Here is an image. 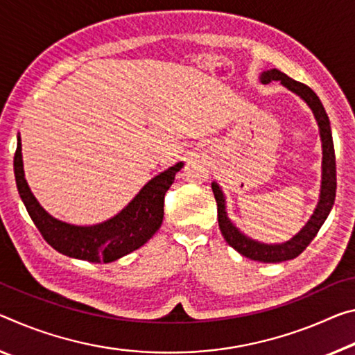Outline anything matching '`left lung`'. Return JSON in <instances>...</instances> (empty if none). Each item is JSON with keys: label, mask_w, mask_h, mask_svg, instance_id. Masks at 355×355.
<instances>
[{"label": "left lung", "mask_w": 355, "mask_h": 355, "mask_svg": "<svg viewBox=\"0 0 355 355\" xmlns=\"http://www.w3.org/2000/svg\"><path fill=\"white\" fill-rule=\"evenodd\" d=\"M259 80L263 81V83L280 81L284 88H288L289 91L294 92V94H297L302 101L310 107L313 114H315V119L319 127V137H321L322 143L321 190H319V201L315 207V212L311 214L310 220L305 223L304 228H302L297 234L293 236L289 241L282 243H264L243 234V232L231 222L228 212H226V198L223 195V190L217 182H212V191L217 201L218 226L225 241L228 242L236 252H239L242 257L245 258L259 261V263H282V261L294 259L295 257H299V254L309 247V243L315 239L319 228H321L330 211H332L336 191L335 149L329 116L325 113L322 103L315 94V91L309 88L306 85L300 83V81L289 78L286 73L280 72L278 69L264 71L259 75Z\"/></svg>", "instance_id": "left-lung-1"}]
</instances>
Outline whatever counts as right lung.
I'll list each match as a JSON object with an SVG mask.
<instances>
[{"label":"right lung","mask_w":355,"mask_h":355,"mask_svg":"<svg viewBox=\"0 0 355 355\" xmlns=\"http://www.w3.org/2000/svg\"><path fill=\"white\" fill-rule=\"evenodd\" d=\"M182 162L157 174L114 217L97 225H72L50 216L39 205L23 171L21 139L17 137L14 174L20 198L44 239L56 252L89 263H112L144 245L164 222V200Z\"/></svg>","instance_id":"right-lung-1"}]
</instances>
